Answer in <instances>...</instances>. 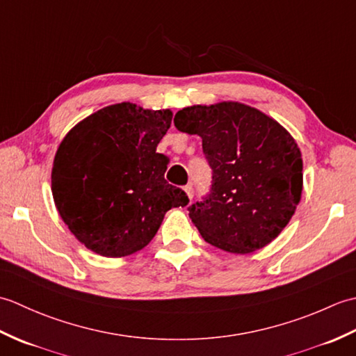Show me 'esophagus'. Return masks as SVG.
I'll return each mask as SVG.
<instances>
[{
  "label": "esophagus",
  "mask_w": 356,
  "mask_h": 356,
  "mask_svg": "<svg viewBox=\"0 0 356 356\" xmlns=\"http://www.w3.org/2000/svg\"><path fill=\"white\" fill-rule=\"evenodd\" d=\"M185 193L188 194V197L193 199V195H194V188H193V184H188V185L185 186Z\"/></svg>",
  "instance_id": "1"
}]
</instances>
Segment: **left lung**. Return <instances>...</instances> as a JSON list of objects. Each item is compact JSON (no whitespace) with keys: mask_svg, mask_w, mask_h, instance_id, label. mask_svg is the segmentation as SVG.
<instances>
[{"mask_svg":"<svg viewBox=\"0 0 356 356\" xmlns=\"http://www.w3.org/2000/svg\"><path fill=\"white\" fill-rule=\"evenodd\" d=\"M174 125L200 136L213 170L209 193L188 208L203 240L251 254L278 237L303 190L301 153L286 128L240 102L186 107Z\"/></svg>","mask_w":356,"mask_h":356,"instance_id":"left-lung-1","label":"left lung"}]
</instances>
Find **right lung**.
Returning a JSON list of instances; mask_svg holds the SVG:
<instances>
[{
  "label": "right lung",
  "instance_id": "add662e5",
  "mask_svg": "<svg viewBox=\"0 0 356 356\" xmlns=\"http://www.w3.org/2000/svg\"><path fill=\"white\" fill-rule=\"evenodd\" d=\"M170 110L131 102L93 113L67 133L51 170V193L72 234L93 252L125 257L145 248L184 190L165 180L168 157L156 153Z\"/></svg>",
  "mask_w": 356,
  "mask_h": 356
}]
</instances>
